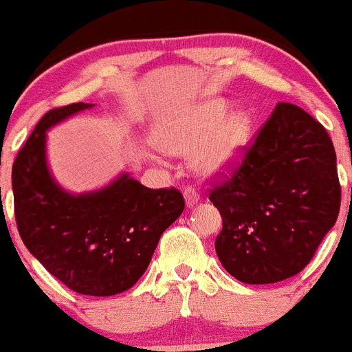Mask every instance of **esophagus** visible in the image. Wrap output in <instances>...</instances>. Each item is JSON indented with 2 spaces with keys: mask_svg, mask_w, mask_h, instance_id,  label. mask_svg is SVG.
I'll list each match as a JSON object with an SVG mask.
<instances>
[{
  "mask_svg": "<svg viewBox=\"0 0 352 352\" xmlns=\"http://www.w3.org/2000/svg\"><path fill=\"white\" fill-rule=\"evenodd\" d=\"M184 199H186V205L188 206H195L196 203L199 201V192H198V190H196V188H186V190H184Z\"/></svg>",
  "mask_w": 352,
  "mask_h": 352,
  "instance_id": "1",
  "label": "esophagus"
}]
</instances>
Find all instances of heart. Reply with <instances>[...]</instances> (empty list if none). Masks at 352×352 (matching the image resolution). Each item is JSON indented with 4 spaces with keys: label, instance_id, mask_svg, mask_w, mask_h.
I'll return each mask as SVG.
<instances>
[{
    "label": "heart",
    "instance_id": "b5f03b06",
    "mask_svg": "<svg viewBox=\"0 0 352 352\" xmlns=\"http://www.w3.org/2000/svg\"><path fill=\"white\" fill-rule=\"evenodd\" d=\"M226 116V104L208 100L169 117L154 141L171 154L192 153V162L205 175H221L240 162L250 142L252 119L245 112Z\"/></svg>",
    "mask_w": 352,
    "mask_h": 352
}]
</instances>
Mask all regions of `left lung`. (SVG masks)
<instances>
[{"label":"left lung","instance_id":"obj_1","mask_svg":"<svg viewBox=\"0 0 352 352\" xmlns=\"http://www.w3.org/2000/svg\"><path fill=\"white\" fill-rule=\"evenodd\" d=\"M223 220L218 258L243 283L297 275L316 255L341 208L336 151L311 114L278 102L236 168L214 183Z\"/></svg>","mask_w":352,"mask_h":352}]
</instances>
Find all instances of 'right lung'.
<instances>
[{"instance_id":"right-lung-1","label":"right lung","mask_w":352,"mask_h":352,"mask_svg":"<svg viewBox=\"0 0 352 352\" xmlns=\"http://www.w3.org/2000/svg\"><path fill=\"white\" fill-rule=\"evenodd\" d=\"M89 107L75 102L38 120L13 162L14 218L25 247L54 277L77 294L109 297L142 277L184 198L176 188L151 190L129 175L87 195L58 188L45 160V131Z\"/></svg>"}]
</instances>
